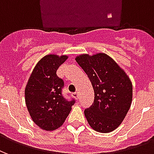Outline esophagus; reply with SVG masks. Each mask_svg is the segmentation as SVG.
I'll return each instance as SVG.
<instances>
[{"label":"esophagus","instance_id":"34e87169","mask_svg":"<svg viewBox=\"0 0 154 154\" xmlns=\"http://www.w3.org/2000/svg\"><path fill=\"white\" fill-rule=\"evenodd\" d=\"M72 96H73L76 99H78V98H79V92H74V93H72Z\"/></svg>","mask_w":154,"mask_h":154}]
</instances>
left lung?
<instances>
[{"mask_svg":"<svg viewBox=\"0 0 154 154\" xmlns=\"http://www.w3.org/2000/svg\"><path fill=\"white\" fill-rule=\"evenodd\" d=\"M76 61L87 74L95 93L94 103L84 111L87 122L97 132L113 131L125 118L132 103L129 77L104 53L80 54Z\"/></svg>","mask_w":154,"mask_h":154,"instance_id":"obj_1","label":"left lung"}]
</instances>
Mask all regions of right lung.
Returning <instances> with one entry per match:
<instances>
[{
  "label": "right lung",
  "instance_id": "add662e5",
  "mask_svg": "<svg viewBox=\"0 0 154 154\" xmlns=\"http://www.w3.org/2000/svg\"><path fill=\"white\" fill-rule=\"evenodd\" d=\"M67 58V55L57 54L42 57L25 87V104L29 116L36 125L46 131H53L63 125L75 102L63 97V81L56 74L57 68Z\"/></svg>",
  "mask_w": 154,
  "mask_h": 154
}]
</instances>
